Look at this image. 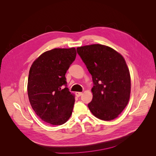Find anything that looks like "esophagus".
<instances>
[{
  "label": "esophagus",
  "mask_w": 156,
  "mask_h": 156,
  "mask_svg": "<svg viewBox=\"0 0 156 156\" xmlns=\"http://www.w3.org/2000/svg\"><path fill=\"white\" fill-rule=\"evenodd\" d=\"M82 94H83V92H75V95H76L77 97H80L81 96H82Z\"/></svg>",
  "instance_id": "obj_1"
}]
</instances>
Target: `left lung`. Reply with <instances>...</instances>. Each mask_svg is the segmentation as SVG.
Returning a JSON list of instances; mask_svg holds the SVG:
<instances>
[{
  "label": "left lung",
  "instance_id": "8db88e82",
  "mask_svg": "<svg viewBox=\"0 0 156 156\" xmlns=\"http://www.w3.org/2000/svg\"><path fill=\"white\" fill-rule=\"evenodd\" d=\"M77 52L94 83L90 111L102 120L116 119L128 103L131 92L129 71L123 56L101 44L79 47Z\"/></svg>",
  "mask_w": 156,
  "mask_h": 156
}]
</instances>
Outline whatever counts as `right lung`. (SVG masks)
Here are the masks:
<instances>
[{"mask_svg": "<svg viewBox=\"0 0 156 156\" xmlns=\"http://www.w3.org/2000/svg\"><path fill=\"white\" fill-rule=\"evenodd\" d=\"M76 55L74 48L54 49L41 55L31 66L28 96L33 110L47 123L62 125L72 115L75 98L65 75Z\"/></svg>", "mask_w": 156, "mask_h": 156, "instance_id": "1", "label": "right lung"}]
</instances>
